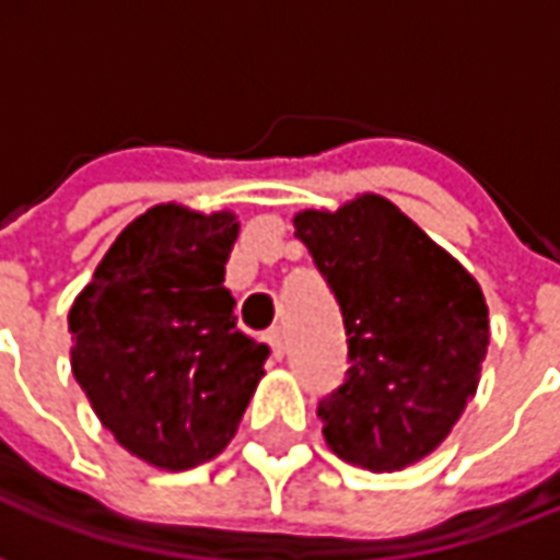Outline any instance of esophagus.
Masks as SVG:
<instances>
[{
  "instance_id": "obj_1",
  "label": "esophagus",
  "mask_w": 560,
  "mask_h": 560,
  "mask_svg": "<svg viewBox=\"0 0 560 560\" xmlns=\"http://www.w3.org/2000/svg\"><path fill=\"white\" fill-rule=\"evenodd\" d=\"M264 339H267V345L272 348V357H279L281 360V353H284V336H281V329L272 327Z\"/></svg>"
}]
</instances>
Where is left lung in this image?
<instances>
[{"instance_id": "8db88e82", "label": "left lung", "mask_w": 560, "mask_h": 560, "mask_svg": "<svg viewBox=\"0 0 560 560\" xmlns=\"http://www.w3.org/2000/svg\"><path fill=\"white\" fill-rule=\"evenodd\" d=\"M293 228L348 332L351 369L317 405L329 450L375 474L408 468L477 393L489 348L480 284L381 195L303 209Z\"/></svg>"}]
</instances>
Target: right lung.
Returning a JSON list of instances; mask_svg holds the SVG:
<instances>
[{
	"label": "right lung",
	"instance_id": "add662e5",
	"mask_svg": "<svg viewBox=\"0 0 560 560\" xmlns=\"http://www.w3.org/2000/svg\"><path fill=\"white\" fill-rule=\"evenodd\" d=\"M233 212L159 203L128 224L68 312L71 372L131 456L164 470L219 456L269 348L236 327Z\"/></svg>",
	"mask_w": 560,
	"mask_h": 560
}]
</instances>
